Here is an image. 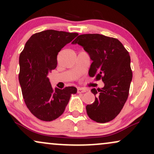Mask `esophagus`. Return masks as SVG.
<instances>
[{"instance_id":"34e87169","label":"esophagus","mask_w":154,"mask_h":154,"mask_svg":"<svg viewBox=\"0 0 154 154\" xmlns=\"http://www.w3.org/2000/svg\"><path fill=\"white\" fill-rule=\"evenodd\" d=\"M86 91H87V90L85 89V88H77V92H78V93H85Z\"/></svg>"}]
</instances>
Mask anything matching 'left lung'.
<instances>
[{"label": "left lung", "instance_id": "1", "mask_svg": "<svg viewBox=\"0 0 154 154\" xmlns=\"http://www.w3.org/2000/svg\"><path fill=\"white\" fill-rule=\"evenodd\" d=\"M79 44L93 61L89 76L102 79L104 87L91 90L95 101L87 105L88 116L99 123L110 122L119 114L128 98L132 72L130 56L116 38L100 34L80 35L72 42Z\"/></svg>", "mask_w": 154, "mask_h": 154}]
</instances>
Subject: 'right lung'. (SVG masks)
<instances>
[{"label": "right lung", "mask_w": 154, "mask_h": 154, "mask_svg": "<svg viewBox=\"0 0 154 154\" xmlns=\"http://www.w3.org/2000/svg\"><path fill=\"white\" fill-rule=\"evenodd\" d=\"M78 33L48 29L35 33L19 56V80L26 107L42 121L57 119L65 110L75 87L53 88L48 74L57 66V55Z\"/></svg>", "instance_id": "right-lung-1"}]
</instances>
